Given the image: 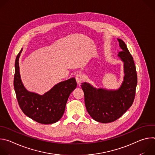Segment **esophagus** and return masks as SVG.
Here are the masks:
<instances>
[{"label":"esophagus","instance_id":"obj_1","mask_svg":"<svg viewBox=\"0 0 155 155\" xmlns=\"http://www.w3.org/2000/svg\"><path fill=\"white\" fill-rule=\"evenodd\" d=\"M75 79H76V81L77 82V83L80 84V83H81L83 80H84V77L82 74L78 73L76 75V77H75Z\"/></svg>","mask_w":155,"mask_h":155}]
</instances>
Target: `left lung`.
I'll return each mask as SVG.
<instances>
[{
	"label": "left lung",
	"instance_id": "8db88e82",
	"mask_svg": "<svg viewBox=\"0 0 155 155\" xmlns=\"http://www.w3.org/2000/svg\"><path fill=\"white\" fill-rule=\"evenodd\" d=\"M122 51L118 56L124 62V81L117 91L96 89L89 83L81 85L84 92L87 111L96 121L102 123L115 121L121 117L134 102L137 83V75L133 58L125 43L117 38Z\"/></svg>",
	"mask_w": 155,
	"mask_h": 155
}]
</instances>
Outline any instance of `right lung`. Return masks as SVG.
Segmentation results:
<instances>
[{"label": "right lung", "instance_id": "1", "mask_svg": "<svg viewBox=\"0 0 155 155\" xmlns=\"http://www.w3.org/2000/svg\"><path fill=\"white\" fill-rule=\"evenodd\" d=\"M22 49L15 60L14 89L16 99L23 113L41 124H52L62 117L69 96L77 87L75 78L60 82L44 95L28 91L22 83L19 69V58Z\"/></svg>", "mask_w": 155, "mask_h": 155}]
</instances>
